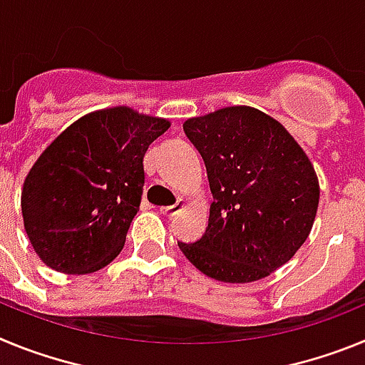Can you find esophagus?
<instances>
[{"instance_id":"1","label":"esophagus","mask_w":365,"mask_h":365,"mask_svg":"<svg viewBox=\"0 0 365 365\" xmlns=\"http://www.w3.org/2000/svg\"><path fill=\"white\" fill-rule=\"evenodd\" d=\"M185 206L186 205L182 201L175 202V205H172V206H163V208H160V214H163L164 217H173V215L179 214V212L182 210Z\"/></svg>"}]
</instances>
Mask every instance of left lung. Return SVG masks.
<instances>
[{
  "mask_svg": "<svg viewBox=\"0 0 365 365\" xmlns=\"http://www.w3.org/2000/svg\"><path fill=\"white\" fill-rule=\"evenodd\" d=\"M185 133L205 160L214 202L201 240L179 248L225 283L265 278L305 243L320 185L291 133L247 106L188 118Z\"/></svg>",
  "mask_w": 365,
  "mask_h": 365,
  "instance_id": "8db88e82",
  "label": "left lung"
}]
</instances>
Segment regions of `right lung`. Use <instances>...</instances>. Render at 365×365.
Listing matches in <instances>:
<instances>
[{"label": "right lung", "instance_id": "right-lung-1", "mask_svg": "<svg viewBox=\"0 0 365 365\" xmlns=\"http://www.w3.org/2000/svg\"><path fill=\"white\" fill-rule=\"evenodd\" d=\"M168 128L164 118L111 108L54 138L21 192L25 232L45 265L89 274L120 254L143 199L144 155Z\"/></svg>", "mask_w": 365, "mask_h": 365}]
</instances>
